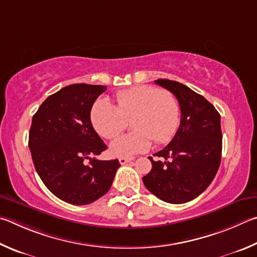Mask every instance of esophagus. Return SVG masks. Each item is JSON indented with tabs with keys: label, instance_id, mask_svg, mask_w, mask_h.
Instances as JSON below:
<instances>
[{
	"label": "esophagus",
	"instance_id": "1",
	"mask_svg": "<svg viewBox=\"0 0 257 257\" xmlns=\"http://www.w3.org/2000/svg\"><path fill=\"white\" fill-rule=\"evenodd\" d=\"M118 160H119V164L120 165H125V164H127V163H131V161L133 160V158H128V157H120Z\"/></svg>",
	"mask_w": 257,
	"mask_h": 257
}]
</instances>
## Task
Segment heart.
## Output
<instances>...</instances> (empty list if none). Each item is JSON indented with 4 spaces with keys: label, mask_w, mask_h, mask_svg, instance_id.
Wrapping results in <instances>:
<instances>
[{
    "label": "heart",
    "mask_w": 257,
    "mask_h": 257,
    "mask_svg": "<svg viewBox=\"0 0 257 257\" xmlns=\"http://www.w3.org/2000/svg\"><path fill=\"white\" fill-rule=\"evenodd\" d=\"M116 106L108 99H99L91 109L92 125L99 136L112 139L123 131L132 119L134 132L116 138L110 143L115 157H132L149 150L152 139L166 143L176 132L179 106L172 94L161 89L140 85L116 93Z\"/></svg>",
    "instance_id": "1"
}]
</instances>
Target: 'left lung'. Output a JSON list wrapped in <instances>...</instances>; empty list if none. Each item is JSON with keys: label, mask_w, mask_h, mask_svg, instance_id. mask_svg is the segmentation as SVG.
Returning <instances> with one entry per match:
<instances>
[{"label": "left lung", "mask_w": 257, "mask_h": 257, "mask_svg": "<svg viewBox=\"0 0 257 257\" xmlns=\"http://www.w3.org/2000/svg\"><path fill=\"white\" fill-rule=\"evenodd\" d=\"M155 82L169 90L181 107V124L169 145L155 156L143 183L152 194L167 203L182 204L203 193L217 174L222 151L220 114L212 103L177 81Z\"/></svg>", "instance_id": "obj_1"}]
</instances>
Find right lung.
Masks as SVG:
<instances>
[{
	"label": "right lung",
	"mask_w": 257,
	"mask_h": 257,
	"mask_svg": "<svg viewBox=\"0 0 257 257\" xmlns=\"http://www.w3.org/2000/svg\"><path fill=\"white\" fill-rule=\"evenodd\" d=\"M105 85L75 83L45 100L33 117L29 149L40 179L54 195L74 205L105 195L119 168L118 160H98L107 146L90 119Z\"/></svg>",
	"instance_id": "1"
}]
</instances>
